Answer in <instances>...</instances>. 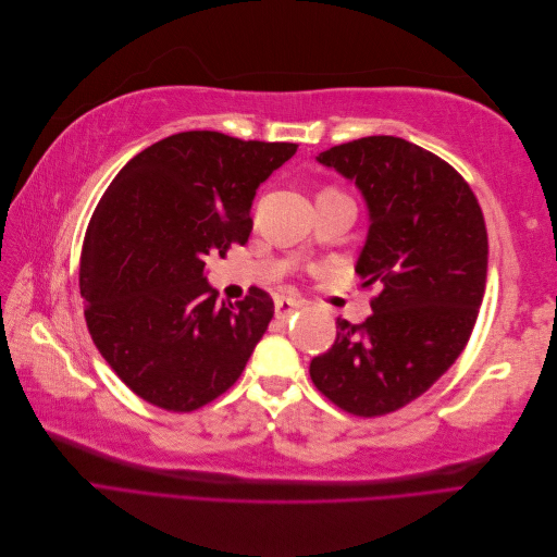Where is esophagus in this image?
I'll list each match as a JSON object with an SVG mask.
<instances>
[{"instance_id": "1", "label": "esophagus", "mask_w": 557, "mask_h": 557, "mask_svg": "<svg viewBox=\"0 0 557 557\" xmlns=\"http://www.w3.org/2000/svg\"><path fill=\"white\" fill-rule=\"evenodd\" d=\"M301 309V301L299 299H293V297H278L276 305H274V313H276V320H288L295 311Z\"/></svg>"}]
</instances>
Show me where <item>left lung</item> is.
I'll return each instance as SVG.
<instances>
[{
	"label": "left lung",
	"mask_w": 557,
	"mask_h": 557,
	"mask_svg": "<svg viewBox=\"0 0 557 557\" xmlns=\"http://www.w3.org/2000/svg\"><path fill=\"white\" fill-rule=\"evenodd\" d=\"M318 162L367 201L356 272L379 293L364 323L336 318V339L309 374L346 413L385 416L432 387L469 342L487 274L483 211L448 162L407 139L362 137Z\"/></svg>",
	"instance_id": "left-lung-1"
}]
</instances>
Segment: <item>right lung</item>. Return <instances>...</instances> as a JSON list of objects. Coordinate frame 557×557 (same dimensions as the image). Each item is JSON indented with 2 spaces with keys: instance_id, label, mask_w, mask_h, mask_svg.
I'll return each instance as SVG.
<instances>
[{
  "instance_id": "obj_1",
  "label": "right lung",
  "mask_w": 557,
  "mask_h": 557,
  "mask_svg": "<svg viewBox=\"0 0 557 557\" xmlns=\"http://www.w3.org/2000/svg\"><path fill=\"white\" fill-rule=\"evenodd\" d=\"M297 144L172 134L134 156L90 218L78 285L102 358L153 407L188 413L237 383L274 318L269 293L221 305L205 260L246 244L258 185Z\"/></svg>"
}]
</instances>
